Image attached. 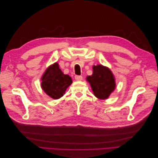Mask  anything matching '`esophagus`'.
<instances>
[{
  "label": "esophagus",
  "mask_w": 158,
  "mask_h": 158,
  "mask_svg": "<svg viewBox=\"0 0 158 158\" xmlns=\"http://www.w3.org/2000/svg\"><path fill=\"white\" fill-rule=\"evenodd\" d=\"M74 78H75V80H77V81H80V80H82V76H80V75H76L75 76H74Z\"/></svg>",
  "instance_id": "1"
}]
</instances>
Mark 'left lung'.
Here are the masks:
<instances>
[{
	"label": "left lung",
	"mask_w": 158,
	"mask_h": 158,
	"mask_svg": "<svg viewBox=\"0 0 158 158\" xmlns=\"http://www.w3.org/2000/svg\"><path fill=\"white\" fill-rule=\"evenodd\" d=\"M95 96L107 99L115 88L114 76L109 69L102 65L93 66V74L87 77Z\"/></svg>",
	"instance_id": "left-lung-1"
}]
</instances>
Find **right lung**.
Returning <instances> with one entry per match:
<instances>
[{
  "label": "right lung",
  "instance_id": "right-lung-1",
  "mask_svg": "<svg viewBox=\"0 0 158 158\" xmlns=\"http://www.w3.org/2000/svg\"><path fill=\"white\" fill-rule=\"evenodd\" d=\"M41 87L45 92L55 99H59L73 82L70 76L64 74L56 63L46 70L41 78Z\"/></svg>",
  "mask_w": 158,
  "mask_h": 158
}]
</instances>
